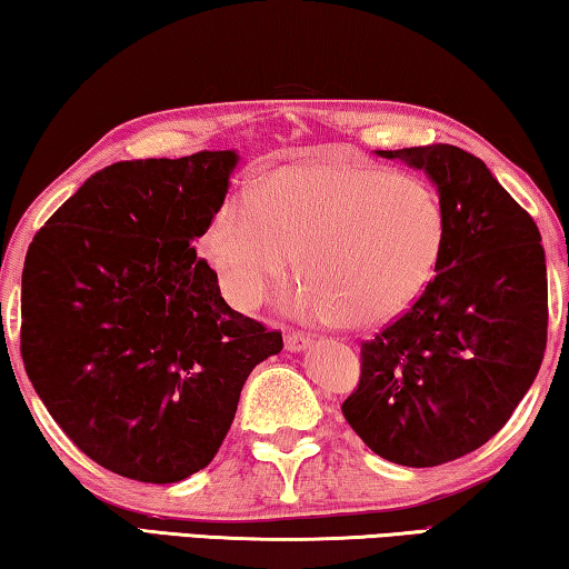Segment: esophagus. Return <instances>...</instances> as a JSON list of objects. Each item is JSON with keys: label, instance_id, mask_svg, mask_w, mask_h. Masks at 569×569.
I'll list each match as a JSON object with an SVG mask.
<instances>
[{"label": "esophagus", "instance_id": "obj_1", "mask_svg": "<svg viewBox=\"0 0 569 569\" xmlns=\"http://www.w3.org/2000/svg\"><path fill=\"white\" fill-rule=\"evenodd\" d=\"M311 343H313V339H311V336H306V333H288L286 336V349L288 351H306Z\"/></svg>", "mask_w": 569, "mask_h": 569}]
</instances>
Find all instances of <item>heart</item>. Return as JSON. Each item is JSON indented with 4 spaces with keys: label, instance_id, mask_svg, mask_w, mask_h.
Returning a JSON list of instances; mask_svg holds the SVG:
<instances>
[{
    "label": "heart",
    "instance_id": "obj_1",
    "mask_svg": "<svg viewBox=\"0 0 569 569\" xmlns=\"http://www.w3.org/2000/svg\"><path fill=\"white\" fill-rule=\"evenodd\" d=\"M445 236V206L427 180L319 162L228 196L210 218L206 250L240 311L261 306L298 261L306 278L286 296L296 316L377 326L421 296Z\"/></svg>",
    "mask_w": 569,
    "mask_h": 569
}]
</instances>
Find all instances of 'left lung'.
Wrapping results in <instances>:
<instances>
[{
	"mask_svg": "<svg viewBox=\"0 0 569 569\" xmlns=\"http://www.w3.org/2000/svg\"><path fill=\"white\" fill-rule=\"evenodd\" d=\"M423 170L445 206L435 278L407 313L361 343L343 417L403 467H437L487 445L532 387L547 346L539 230L479 158L455 146L377 150Z\"/></svg>",
	"mask_w": 569,
	"mask_h": 569,
	"instance_id": "left-lung-1",
	"label": "left lung"
}]
</instances>
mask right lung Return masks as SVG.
<instances>
[{
	"instance_id": "right-lung-1",
	"label": "right lung",
	"mask_w": 569,
	"mask_h": 569,
	"mask_svg": "<svg viewBox=\"0 0 569 569\" xmlns=\"http://www.w3.org/2000/svg\"><path fill=\"white\" fill-rule=\"evenodd\" d=\"M236 166V150L114 162L27 250V377L64 435L120 477L170 485L208 467L248 373L283 349L223 301L192 248Z\"/></svg>"
}]
</instances>
